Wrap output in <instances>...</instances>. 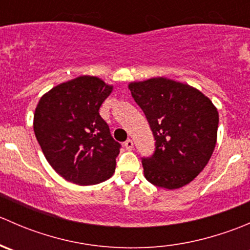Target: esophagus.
<instances>
[{
	"instance_id": "34e87169",
	"label": "esophagus",
	"mask_w": 250,
	"mask_h": 250,
	"mask_svg": "<svg viewBox=\"0 0 250 250\" xmlns=\"http://www.w3.org/2000/svg\"><path fill=\"white\" fill-rule=\"evenodd\" d=\"M133 140L132 139H128V140H125V147L127 148V150H132L133 148Z\"/></svg>"
}]
</instances>
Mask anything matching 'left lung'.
I'll use <instances>...</instances> for the list:
<instances>
[{
    "mask_svg": "<svg viewBox=\"0 0 250 250\" xmlns=\"http://www.w3.org/2000/svg\"><path fill=\"white\" fill-rule=\"evenodd\" d=\"M155 138V152L143 157L144 175L158 188L174 190L193 180L210 160L219 113L203 93L165 77L129 84Z\"/></svg>",
    "mask_w": 250,
    "mask_h": 250,
    "instance_id": "8db88e82",
    "label": "left lung"
}]
</instances>
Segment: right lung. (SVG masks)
<instances>
[{
	"label": "right lung",
	"instance_id": "obj_1",
	"mask_svg": "<svg viewBox=\"0 0 250 250\" xmlns=\"http://www.w3.org/2000/svg\"><path fill=\"white\" fill-rule=\"evenodd\" d=\"M112 85L80 76L52 88L35 110L34 132L53 169L70 183L95 185L116 168L121 144L99 115Z\"/></svg>",
	"mask_w": 250,
	"mask_h": 250
}]
</instances>
